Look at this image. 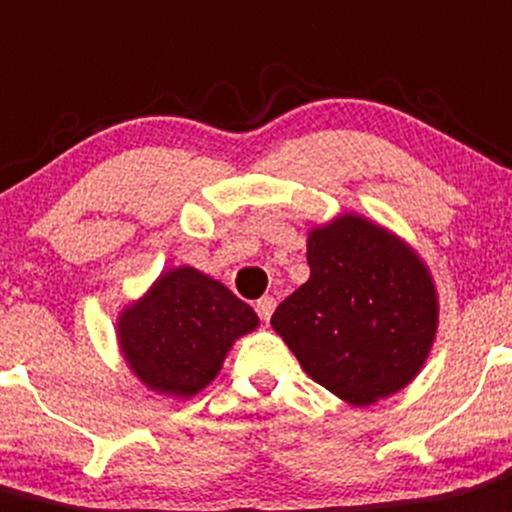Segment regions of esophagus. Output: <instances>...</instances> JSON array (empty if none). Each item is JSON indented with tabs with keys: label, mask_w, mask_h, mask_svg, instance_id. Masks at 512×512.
<instances>
[{
	"label": "esophagus",
	"mask_w": 512,
	"mask_h": 512,
	"mask_svg": "<svg viewBox=\"0 0 512 512\" xmlns=\"http://www.w3.org/2000/svg\"><path fill=\"white\" fill-rule=\"evenodd\" d=\"M275 307H277L275 297H262V300H257L255 310H257V315L262 317V320L270 322V317H272V312H275Z\"/></svg>",
	"instance_id": "esophagus-1"
}]
</instances>
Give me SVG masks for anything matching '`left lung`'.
Listing matches in <instances>:
<instances>
[{"label":"left lung","mask_w":512,"mask_h":512,"mask_svg":"<svg viewBox=\"0 0 512 512\" xmlns=\"http://www.w3.org/2000/svg\"><path fill=\"white\" fill-rule=\"evenodd\" d=\"M310 280L270 325L302 370L350 405H372L418 377L438 332V290L395 232L342 212L307 235Z\"/></svg>","instance_id":"obj_1"}]
</instances>
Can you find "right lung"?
Here are the masks:
<instances>
[{
    "label": "right lung",
    "instance_id": "obj_1",
    "mask_svg": "<svg viewBox=\"0 0 512 512\" xmlns=\"http://www.w3.org/2000/svg\"><path fill=\"white\" fill-rule=\"evenodd\" d=\"M260 317L227 285L190 265L165 270L117 317L124 362L152 393L190 400L222 370Z\"/></svg>",
    "mask_w": 512,
    "mask_h": 512
}]
</instances>
